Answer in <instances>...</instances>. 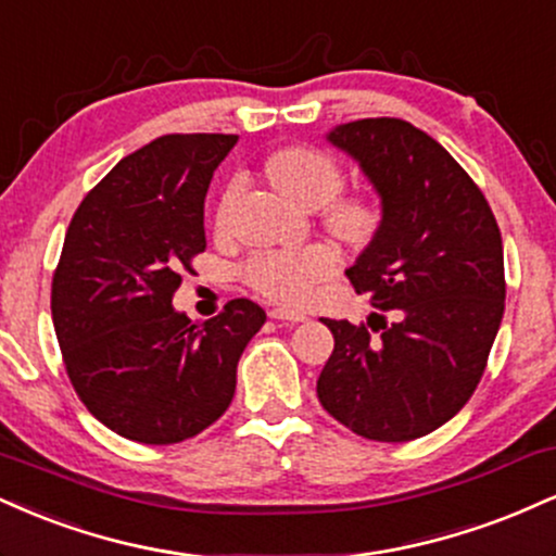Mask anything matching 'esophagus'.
<instances>
[{
	"label": "esophagus",
	"instance_id": "obj_1",
	"mask_svg": "<svg viewBox=\"0 0 556 556\" xmlns=\"http://www.w3.org/2000/svg\"><path fill=\"white\" fill-rule=\"evenodd\" d=\"M270 317L278 319V323H283V325H299V323H304V319H306V315H302V312L283 309V306H276V309H270Z\"/></svg>",
	"mask_w": 556,
	"mask_h": 556
}]
</instances>
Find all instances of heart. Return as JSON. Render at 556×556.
Masks as SVG:
<instances>
[{"label": "heart", "instance_id": "obj_1", "mask_svg": "<svg viewBox=\"0 0 556 556\" xmlns=\"http://www.w3.org/2000/svg\"><path fill=\"white\" fill-rule=\"evenodd\" d=\"M265 174L283 198L302 207H325V224L338 237L367 241L380 224V213L362 194H336L343 185L338 163L312 148H278L265 159ZM241 192V179L228 181L218 207V226H226L228 211ZM338 254L325 244L296 252H263L247 265V280L273 302L299 304L309 296L317 280L328 278Z\"/></svg>", "mask_w": 556, "mask_h": 556}]
</instances>
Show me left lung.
Instances as JSON below:
<instances>
[{"label": "left lung", "mask_w": 556, "mask_h": 556, "mask_svg": "<svg viewBox=\"0 0 556 556\" xmlns=\"http://www.w3.org/2000/svg\"><path fill=\"white\" fill-rule=\"evenodd\" d=\"M328 142L380 194V226L345 276L394 319H323L336 349L317 397L351 432L408 442L453 419L484 375L505 315L500 226L460 163L414 124H338Z\"/></svg>", "instance_id": "obj_1"}]
</instances>
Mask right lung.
<instances>
[{
    "mask_svg": "<svg viewBox=\"0 0 556 556\" xmlns=\"http://www.w3.org/2000/svg\"><path fill=\"white\" fill-rule=\"evenodd\" d=\"M237 135H163L116 163L72 215L51 319L70 382L111 432L174 445L224 416L237 364L265 325L233 299L192 323L172 299L205 252V194Z\"/></svg>",
    "mask_w": 556,
    "mask_h": 556,
    "instance_id": "add662e5",
    "label": "right lung"
}]
</instances>
